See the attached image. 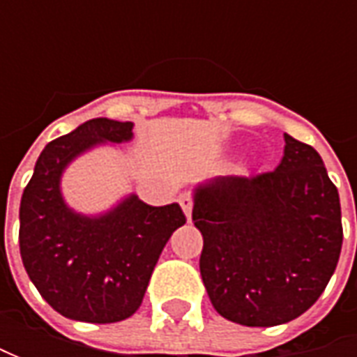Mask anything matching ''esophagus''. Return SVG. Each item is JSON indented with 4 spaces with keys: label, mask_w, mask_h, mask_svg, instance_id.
Here are the masks:
<instances>
[{
    "label": "esophagus",
    "mask_w": 357,
    "mask_h": 357,
    "mask_svg": "<svg viewBox=\"0 0 357 357\" xmlns=\"http://www.w3.org/2000/svg\"><path fill=\"white\" fill-rule=\"evenodd\" d=\"M178 204L183 206L186 218L190 220V216H192V204H195V202H192V195H190V192H183V195L178 197Z\"/></svg>",
    "instance_id": "34e87169"
}]
</instances>
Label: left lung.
<instances>
[{"instance_id": "obj_1", "label": "left lung", "mask_w": 357, "mask_h": 357, "mask_svg": "<svg viewBox=\"0 0 357 357\" xmlns=\"http://www.w3.org/2000/svg\"><path fill=\"white\" fill-rule=\"evenodd\" d=\"M270 172L197 186L200 276L230 322L268 328L302 316L332 278L342 250L336 185L314 146L284 135Z\"/></svg>"}]
</instances>
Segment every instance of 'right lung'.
I'll list each match as a JSON object with an SVG mask.
<instances>
[{"label":"right lung","mask_w":357,"mask_h":357,"mask_svg":"<svg viewBox=\"0 0 357 357\" xmlns=\"http://www.w3.org/2000/svg\"><path fill=\"white\" fill-rule=\"evenodd\" d=\"M130 139L129 121L91 119L43 149L23 190L21 260L39 294L65 318L113 324L132 316L165 244L186 222L176 202L151 206L137 195L101 216H83L65 204V167L91 146Z\"/></svg>","instance_id":"add662e5"}]
</instances>
